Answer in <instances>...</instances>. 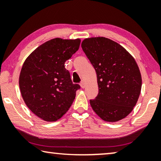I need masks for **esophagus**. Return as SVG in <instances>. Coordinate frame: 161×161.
<instances>
[{
  "instance_id": "34e87169",
  "label": "esophagus",
  "mask_w": 161,
  "mask_h": 161,
  "mask_svg": "<svg viewBox=\"0 0 161 161\" xmlns=\"http://www.w3.org/2000/svg\"><path fill=\"white\" fill-rule=\"evenodd\" d=\"M80 86H81V87L82 89H84V87H85V86H86V83H85V81H84V80H82L81 81V83H80Z\"/></svg>"
}]
</instances>
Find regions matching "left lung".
Returning a JSON list of instances; mask_svg holds the SVG:
<instances>
[{"label":"left lung","instance_id":"obj_1","mask_svg":"<svg viewBox=\"0 0 161 161\" xmlns=\"http://www.w3.org/2000/svg\"><path fill=\"white\" fill-rule=\"evenodd\" d=\"M84 53L97 73L99 93L90 100L92 109L104 121L116 122L133 111L142 86L141 72L133 57L108 38H86Z\"/></svg>","mask_w":161,"mask_h":161}]
</instances>
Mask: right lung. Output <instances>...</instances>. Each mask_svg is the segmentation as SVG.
Returning a JSON list of instances; mask_svg holds the SVG:
<instances>
[{
	"label": "right lung",
	"mask_w": 161,
	"mask_h": 161,
	"mask_svg": "<svg viewBox=\"0 0 161 161\" xmlns=\"http://www.w3.org/2000/svg\"><path fill=\"white\" fill-rule=\"evenodd\" d=\"M81 40L54 38L26 58L19 76L22 97L35 116L56 121L69 110L80 88L73 84L64 62L80 47Z\"/></svg>",
	"instance_id": "right-lung-1"
}]
</instances>
